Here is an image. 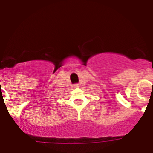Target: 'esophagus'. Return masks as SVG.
Listing matches in <instances>:
<instances>
[{"mask_svg":"<svg viewBox=\"0 0 153 153\" xmlns=\"http://www.w3.org/2000/svg\"><path fill=\"white\" fill-rule=\"evenodd\" d=\"M74 86L75 87V88H78V87H79V84H77V83H76V84L74 85Z\"/></svg>","mask_w":153,"mask_h":153,"instance_id":"1","label":"esophagus"}]
</instances>
